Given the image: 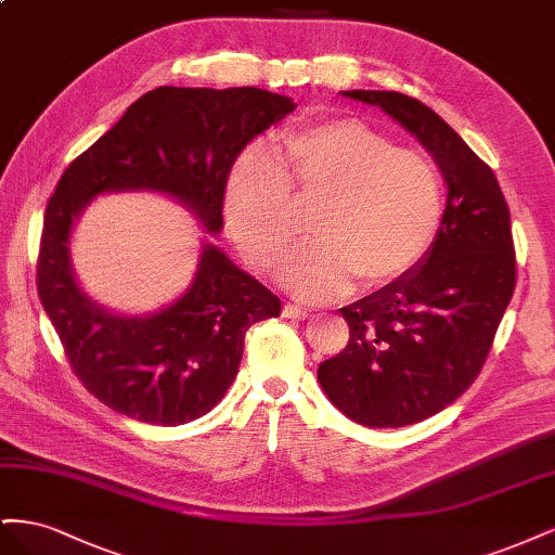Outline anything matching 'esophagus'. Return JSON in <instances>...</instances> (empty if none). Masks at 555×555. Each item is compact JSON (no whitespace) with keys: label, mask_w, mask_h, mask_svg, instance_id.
<instances>
[{"label":"esophagus","mask_w":555,"mask_h":555,"mask_svg":"<svg viewBox=\"0 0 555 555\" xmlns=\"http://www.w3.org/2000/svg\"><path fill=\"white\" fill-rule=\"evenodd\" d=\"M282 314L287 317V319H308L310 317V312L306 310V308H298V306H294V304H287L282 308Z\"/></svg>","instance_id":"34e87169"}]
</instances>
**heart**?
Segmentation results:
<instances>
[{"label": "heart", "mask_w": 555, "mask_h": 555, "mask_svg": "<svg viewBox=\"0 0 555 555\" xmlns=\"http://www.w3.org/2000/svg\"><path fill=\"white\" fill-rule=\"evenodd\" d=\"M317 208L314 243L282 271L304 298L343 296L359 278L382 289L426 259L444 212L438 166L357 117L284 131L273 159L245 153L227 180V224L243 255L275 268L289 255L300 212Z\"/></svg>", "instance_id": "heart-1"}]
</instances>
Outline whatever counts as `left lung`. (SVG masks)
<instances>
[{
    "mask_svg": "<svg viewBox=\"0 0 555 555\" xmlns=\"http://www.w3.org/2000/svg\"><path fill=\"white\" fill-rule=\"evenodd\" d=\"M343 96L405 127L438 162L449 192L426 259L340 310L349 343L317 371L351 422L400 428L438 414L477 379L516 287L512 220L491 166L438 113L391 90Z\"/></svg>",
    "mask_w": 555,
    "mask_h": 555,
    "instance_id": "left-lung-1",
    "label": "left lung"
}]
</instances>
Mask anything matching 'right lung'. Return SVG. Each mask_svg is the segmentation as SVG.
<instances>
[{
    "label": "right lung",
    "instance_id": "add662e5",
    "mask_svg": "<svg viewBox=\"0 0 555 555\" xmlns=\"http://www.w3.org/2000/svg\"><path fill=\"white\" fill-rule=\"evenodd\" d=\"M294 108L289 96L259 88L164 86L137 99L66 166L46 206L37 287L72 371L111 410L153 426L204 416L238 375L247 328L278 317L280 298L206 243L192 284L169 308L108 312L74 275L78 215L96 194L150 190L188 206L215 236L233 162Z\"/></svg>",
    "mask_w": 555,
    "mask_h": 555
}]
</instances>
